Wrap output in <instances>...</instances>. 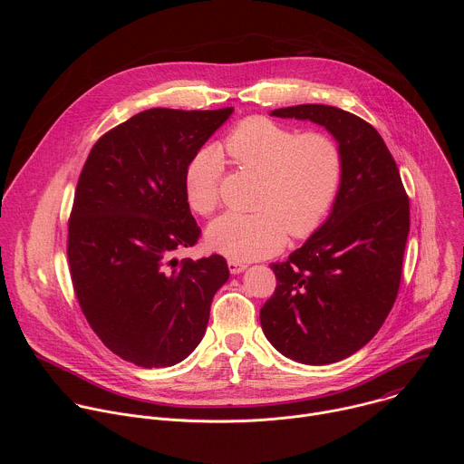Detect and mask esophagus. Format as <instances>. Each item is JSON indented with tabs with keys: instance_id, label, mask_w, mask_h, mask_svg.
<instances>
[{
	"instance_id": "34e87169",
	"label": "esophagus",
	"mask_w": 464,
	"mask_h": 464,
	"mask_svg": "<svg viewBox=\"0 0 464 464\" xmlns=\"http://www.w3.org/2000/svg\"><path fill=\"white\" fill-rule=\"evenodd\" d=\"M227 268H229L231 274H240V272H244L247 266H246L244 262H238V260L229 258V260H227Z\"/></svg>"
}]
</instances>
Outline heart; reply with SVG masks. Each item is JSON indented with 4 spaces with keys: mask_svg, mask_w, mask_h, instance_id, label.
Instances as JSON below:
<instances>
[{
    "mask_svg": "<svg viewBox=\"0 0 464 464\" xmlns=\"http://www.w3.org/2000/svg\"><path fill=\"white\" fill-rule=\"evenodd\" d=\"M240 167L260 174L255 213L229 211L208 229L209 246L233 258L253 260L276 253L286 240L304 238L324 220L338 194L343 158L338 143L321 131H303L266 117L238 122L222 143ZM222 152L196 150L183 170L188 208L208 217L220 202Z\"/></svg>",
    "mask_w": 464,
    "mask_h": 464,
    "instance_id": "heart-1",
    "label": "heart"
}]
</instances>
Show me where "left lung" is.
Instances as JSON below:
<instances>
[{"instance_id": "left-lung-1", "label": "left lung", "mask_w": 464, "mask_h": 464, "mask_svg": "<svg viewBox=\"0 0 464 464\" xmlns=\"http://www.w3.org/2000/svg\"><path fill=\"white\" fill-rule=\"evenodd\" d=\"M272 115L324 126L340 143L343 172L326 222L286 262L270 266L277 286L260 308V324L286 358L334 363L374 338L396 301L410 198L382 136L362 117L324 104Z\"/></svg>"}]
</instances>
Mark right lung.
<instances>
[{
  "label": "right lung",
  "instance_id": "obj_1",
  "mask_svg": "<svg viewBox=\"0 0 464 464\" xmlns=\"http://www.w3.org/2000/svg\"><path fill=\"white\" fill-rule=\"evenodd\" d=\"M231 111L145 110L99 138L82 167L68 224L72 283L93 333L130 363L185 360L229 277L220 255H172L202 233L185 200V165Z\"/></svg>",
  "mask_w": 464,
  "mask_h": 464
}]
</instances>
